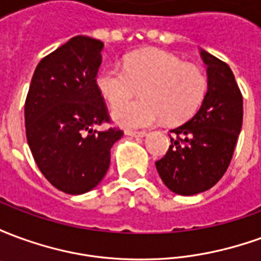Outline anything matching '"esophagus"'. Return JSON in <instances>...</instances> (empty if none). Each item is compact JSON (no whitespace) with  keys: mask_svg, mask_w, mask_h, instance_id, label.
<instances>
[{"mask_svg":"<svg viewBox=\"0 0 261 261\" xmlns=\"http://www.w3.org/2000/svg\"><path fill=\"white\" fill-rule=\"evenodd\" d=\"M125 136H130V137H136V138H144V137H147V133L145 131H131V130H125L124 131Z\"/></svg>","mask_w":261,"mask_h":261,"instance_id":"esophagus-1","label":"esophagus"}]
</instances>
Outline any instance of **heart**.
Listing matches in <instances>:
<instances>
[{
  "label": "heart",
  "instance_id": "heart-1",
  "mask_svg": "<svg viewBox=\"0 0 261 261\" xmlns=\"http://www.w3.org/2000/svg\"><path fill=\"white\" fill-rule=\"evenodd\" d=\"M96 86L110 105L113 120L121 127L144 128L161 123L186 121L201 106L207 92V76L197 65L186 64L164 50H142L119 65L103 67ZM141 87L142 99L124 102Z\"/></svg>",
  "mask_w": 261,
  "mask_h": 261
}]
</instances>
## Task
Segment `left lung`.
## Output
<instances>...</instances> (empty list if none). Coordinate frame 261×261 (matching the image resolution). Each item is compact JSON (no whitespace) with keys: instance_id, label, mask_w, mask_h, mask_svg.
I'll list each match as a JSON object with an SVG mask.
<instances>
[{"instance_id":"left-lung-1","label":"left lung","mask_w":261,"mask_h":261,"mask_svg":"<svg viewBox=\"0 0 261 261\" xmlns=\"http://www.w3.org/2000/svg\"><path fill=\"white\" fill-rule=\"evenodd\" d=\"M207 93L201 108L185 124L170 130V145L155 162L170 192L193 196L224 176L235 151L243 120V97L229 65L205 50Z\"/></svg>"}]
</instances>
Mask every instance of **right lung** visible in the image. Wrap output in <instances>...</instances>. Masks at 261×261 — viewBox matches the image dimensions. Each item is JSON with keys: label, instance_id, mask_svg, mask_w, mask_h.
Returning <instances> with one entry per match:
<instances>
[{"label": "right lung", "instance_id": "add662e5", "mask_svg": "<svg viewBox=\"0 0 261 261\" xmlns=\"http://www.w3.org/2000/svg\"><path fill=\"white\" fill-rule=\"evenodd\" d=\"M103 43L75 36L37 64L25 102L26 138L35 162L56 189L84 194L102 181L110 148L123 131L110 123L96 86Z\"/></svg>", "mask_w": 261, "mask_h": 261}]
</instances>
